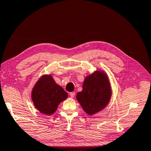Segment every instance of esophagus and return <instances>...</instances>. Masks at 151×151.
Listing matches in <instances>:
<instances>
[{"instance_id":"1","label":"esophagus","mask_w":151,"mask_h":151,"mask_svg":"<svg viewBox=\"0 0 151 151\" xmlns=\"http://www.w3.org/2000/svg\"><path fill=\"white\" fill-rule=\"evenodd\" d=\"M75 93H74V92H72V93H70V96L71 98H73V97L75 96Z\"/></svg>"}]
</instances>
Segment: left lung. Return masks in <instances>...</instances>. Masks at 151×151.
<instances>
[{
    "mask_svg": "<svg viewBox=\"0 0 151 151\" xmlns=\"http://www.w3.org/2000/svg\"><path fill=\"white\" fill-rule=\"evenodd\" d=\"M111 94L108 76L103 71L96 70L85 78L83 91L76 94V99L84 111L93 115L105 108Z\"/></svg>",
    "mask_w": 151,
    "mask_h": 151,
    "instance_id": "left-lung-1",
    "label": "left lung"
}]
</instances>
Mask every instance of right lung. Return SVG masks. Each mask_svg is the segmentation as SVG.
I'll return each instance as SVG.
<instances>
[{
    "label": "right lung",
    "mask_w": 151,
    "mask_h": 151,
    "mask_svg": "<svg viewBox=\"0 0 151 151\" xmlns=\"http://www.w3.org/2000/svg\"><path fill=\"white\" fill-rule=\"evenodd\" d=\"M31 97L38 111L46 115H51L57 111L58 104L67 98L68 94L49 75L42 76L37 82Z\"/></svg>",
    "instance_id": "1"
}]
</instances>
